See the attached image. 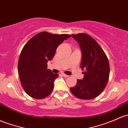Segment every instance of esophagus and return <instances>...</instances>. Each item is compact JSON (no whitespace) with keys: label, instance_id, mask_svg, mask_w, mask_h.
<instances>
[{"label":"esophagus","instance_id":"obj_1","mask_svg":"<svg viewBox=\"0 0 128 128\" xmlns=\"http://www.w3.org/2000/svg\"><path fill=\"white\" fill-rule=\"evenodd\" d=\"M62 76H65V77H68V75H66V74H64V73H62Z\"/></svg>","mask_w":128,"mask_h":128}]
</instances>
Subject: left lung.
Masks as SVG:
<instances>
[{
  "label": "left lung",
  "instance_id": "1",
  "mask_svg": "<svg viewBox=\"0 0 128 128\" xmlns=\"http://www.w3.org/2000/svg\"><path fill=\"white\" fill-rule=\"evenodd\" d=\"M78 43L82 52L83 79L78 80L76 86L70 88L72 93L82 99H92L102 92L108 82L110 67L108 59L100 45L86 34H72Z\"/></svg>",
  "mask_w": 128,
  "mask_h": 128
}]
</instances>
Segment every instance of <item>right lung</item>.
<instances>
[{
	"mask_svg": "<svg viewBox=\"0 0 128 128\" xmlns=\"http://www.w3.org/2000/svg\"><path fill=\"white\" fill-rule=\"evenodd\" d=\"M69 37L68 34L42 32L23 47L18 60V73L21 85L29 96L44 99L52 93L58 74L47 68V62L53 59L58 46Z\"/></svg>",
	"mask_w": 128,
	"mask_h": 128,
	"instance_id": "add662e5",
	"label": "right lung"
}]
</instances>
